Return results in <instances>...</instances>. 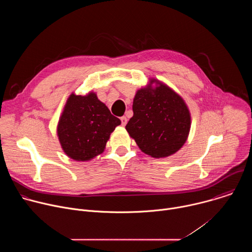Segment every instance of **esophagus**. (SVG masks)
I'll list each match as a JSON object with an SVG mask.
<instances>
[{"mask_svg": "<svg viewBox=\"0 0 252 252\" xmlns=\"http://www.w3.org/2000/svg\"><path fill=\"white\" fill-rule=\"evenodd\" d=\"M121 121H122V126H126V123H127V119L126 118V117H122L121 118Z\"/></svg>", "mask_w": 252, "mask_h": 252, "instance_id": "34e87169", "label": "esophagus"}]
</instances>
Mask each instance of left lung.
I'll use <instances>...</instances> for the list:
<instances>
[{
  "label": "left lung",
  "instance_id": "left-lung-1",
  "mask_svg": "<svg viewBox=\"0 0 252 252\" xmlns=\"http://www.w3.org/2000/svg\"><path fill=\"white\" fill-rule=\"evenodd\" d=\"M132 112L126 129L142 153L166 158L186 143L191 125L189 110L184 98L165 84L152 79L147 87L137 90Z\"/></svg>",
  "mask_w": 252,
  "mask_h": 252
}]
</instances>
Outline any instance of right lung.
Returning a JSON list of instances; mask_svg holds the SVG:
<instances>
[{"label": "right lung", "mask_w": 252, "mask_h": 252, "mask_svg": "<svg viewBox=\"0 0 252 252\" xmlns=\"http://www.w3.org/2000/svg\"><path fill=\"white\" fill-rule=\"evenodd\" d=\"M121 125L96 94H71L60 117L57 133L63 153L71 159L88 161L103 153L111 133Z\"/></svg>", "instance_id": "1"}]
</instances>
